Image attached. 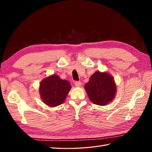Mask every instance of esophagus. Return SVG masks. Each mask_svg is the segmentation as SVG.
Instances as JSON below:
<instances>
[{
	"label": "esophagus",
	"mask_w": 152,
	"mask_h": 152,
	"mask_svg": "<svg viewBox=\"0 0 152 152\" xmlns=\"http://www.w3.org/2000/svg\"><path fill=\"white\" fill-rule=\"evenodd\" d=\"M75 85L76 87H80L81 86V82L80 81L75 82Z\"/></svg>",
	"instance_id": "obj_1"
}]
</instances>
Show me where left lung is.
<instances>
[{
  "label": "left lung",
  "instance_id": "obj_1",
  "mask_svg": "<svg viewBox=\"0 0 152 152\" xmlns=\"http://www.w3.org/2000/svg\"><path fill=\"white\" fill-rule=\"evenodd\" d=\"M84 88L91 102L100 106L112 102L117 91L113 77L107 72H96L93 73Z\"/></svg>",
  "mask_w": 152,
  "mask_h": 152
}]
</instances>
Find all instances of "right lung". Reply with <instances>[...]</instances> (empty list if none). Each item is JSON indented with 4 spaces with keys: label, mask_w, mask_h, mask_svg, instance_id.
Masks as SVG:
<instances>
[{
    "label": "right lung",
    "mask_w": 152,
    "mask_h": 152,
    "mask_svg": "<svg viewBox=\"0 0 152 152\" xmlns=\"http://www.w3.org/2000/svg\"><path fill=\"white\" fill-rule=\"evenodd\" d=\"M70 89V82L54 74L41 81L39 93L45 104L54 107L63 103Z\"/></svg>",
    "instance_id": "right-lung-1"
}]
</instances>
